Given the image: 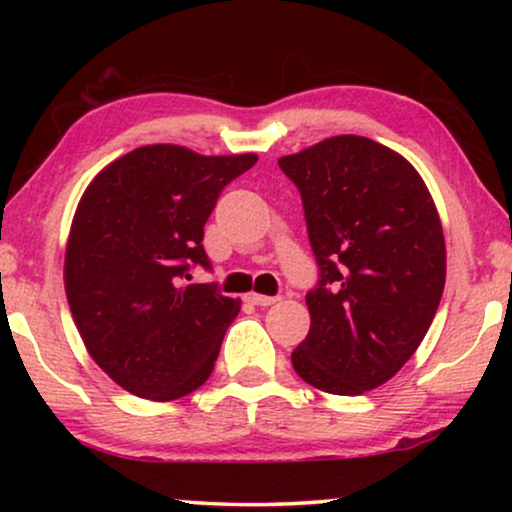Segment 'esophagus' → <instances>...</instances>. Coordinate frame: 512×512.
<instances>
[{
  "instance_id": "esophagus-1",
  "label": "esophagus",
  "mask_w": 512,
  "mask_h": 512,
  "mask_svg": "<svg viewBox=\"0 0 512 512\" xmlns=\"http://www.w3.org/2000/svg\"><path fill=\"white\" fill-rule=\"evenodd\" d=\"M249 303H254L258 307H268V305H275L279 296H263V293H249L247 296Z\"/></svg>"
}]
</instances>
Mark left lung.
Instances as JSON below:
<instances>
[{"instance_id":"left-lung-1","label":"left lung","mask_w":512,"mask_h":512,"mask_svg":"<svg viewBox=\"0 0 512 512\" xmlns=\"http://www.w3.org/2000/svg\"><path fill=\"white\" fill-rule=\"evenodd\" d=\"M303 198L319 282L310 333L293 349L298 377L359 396L391 380L422 345L445 289V237L419 172L359 135L279 158Z\"/></svg>"}]
</instances>
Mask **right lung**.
Instances as JSON below:
<instances>
[{
    "mask_svg": "<svg viewBox=\"0 0 512 512\" xmlns=\"http://www.w3.org/2000/svg\"><path fill=\"white\" fill-rule=\"evenodd\" d=\"M256 160L142 146L83 193L67 240V303L88 354L130 394L174 401L212 375L240 300L184 279L193 265L209 268L205 223Z\"/></svg>",
    "mask_w": 512,
    "mask_h": 512,
    "instance_id": "obj_1",
    "label": "right lung"
}]
</instances>
